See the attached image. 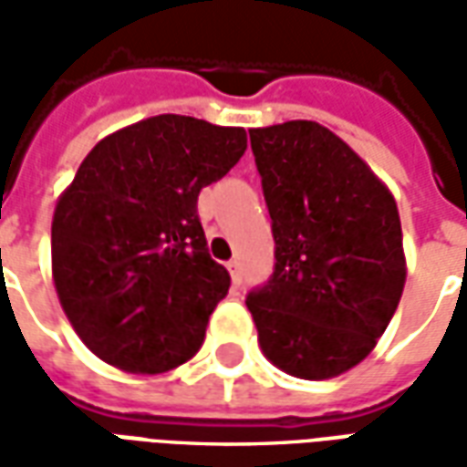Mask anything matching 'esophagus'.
Listing matches in <instances>:
<instances>
[{
  "instance_id": "34e87169",
  "label": "esophagus",
  "mask_w": 467,
  "mask_h": 467,
  "mask_svg": "<svg viewBox=\"0 0 467 467\" xmlns=\"http://www.w3.org/2000/svg\"><path fill=\"white\" fill-rule=\"evenodd\" d=\"M227 270H230L233 285L243 283V265H240V260H230V263H227Z\"/></svg>"
}]
</instances>
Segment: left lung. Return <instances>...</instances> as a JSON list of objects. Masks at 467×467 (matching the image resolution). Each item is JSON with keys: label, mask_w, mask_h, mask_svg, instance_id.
Wrapping results in <instances>:
<instances>
[{"label": "left lung", "mask_w": 467, "mask_h": 467, "mask_svg": "<svg viewBox=\"0 0 467 467\" xmlns=\"http://www.w3.org/2000/svg\"><path fill=\"white\" fill-rule=\"evenodd\" d=\"M275 267L247 293L265 358L303 380L365 360L400 303L398 204L350 147L307 119L250 130Z\"/></svg>", "instance_id": "1"}]
</instances>
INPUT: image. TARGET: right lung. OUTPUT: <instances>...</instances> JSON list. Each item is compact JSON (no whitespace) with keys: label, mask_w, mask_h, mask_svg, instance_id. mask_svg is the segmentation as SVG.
<instances>
[{"label":"right lung","mask_w":467,"mask_h":467,"mask_svg":"<svg viewBox=\"0 0 467 467\" xmlns=\"http://www.w3.org/2000/svg\"><path fill=\"white\" fill-rule=\"evenodd\" d=\"M244 150L243 127L157 115L105 137L79 164L52 220V273L99 360L157 375L200 350L230 275L207 253L197 197Z\"/></svg>","instance_id":"1"}]
</instances>
